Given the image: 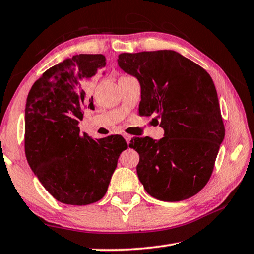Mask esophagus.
Returning <instances> with one entry per match:
<instances>
[{"instance_id":"obj_1","label":"esophagus","mask_w":254,"mask_h":254,"mask_svg":"<svg viewBox=\"0 0 254 254\" xmlns=\"http://www.w3.org/2000/svg\"><path fill=\"white\" fill-rule=\"evenodd\" d=\"M124 139H126L127 143H130V141H131V139H132V136H131V135H128V134H124Z\"/></svg>"}]
</instances>
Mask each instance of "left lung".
<instances>
[{"label": "left lung", "instance_id": "8db88e82", "mask_svg": "<svg viewBox=\"0 0 254 254\" xmlns=\"http://www.w3.org/2000/svg\"><path fill=\"white\" fill-rule=\"evenodd\" d=\"M118 64L139 80L140 113L157 114L165 130L158 141L135 137L128 144L140 156L141 184L159 200L190 198L212 176L225 135L212 77L174 50L121 54Z\"/></svg>", "mask_w": 254, "mask_h": 254}]
</instances>
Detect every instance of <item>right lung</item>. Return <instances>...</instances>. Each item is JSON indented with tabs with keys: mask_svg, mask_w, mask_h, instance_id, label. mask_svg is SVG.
Returning <instances> with one entry per match:
<instances>
[{
	"mask_svg": "<svg viewBox=\"0 0 254 254\" xmlns=\"http://www.w3.org/2000/svg\"><path fill=\"white\" fill-rule=\"evenodd\" d=\"M103 55H76L46 70L25 104L24 151L30 168L49 194L67 205L103 198L127 149L121 135L94 140L81 134L85 109H94L84 84L106 62Z\"/></svg>",
	"mask_w": 254,
	"mask_h": 254,
	"instance_id": "obj_1",
	"label": "right lung"
}]
</instances>
